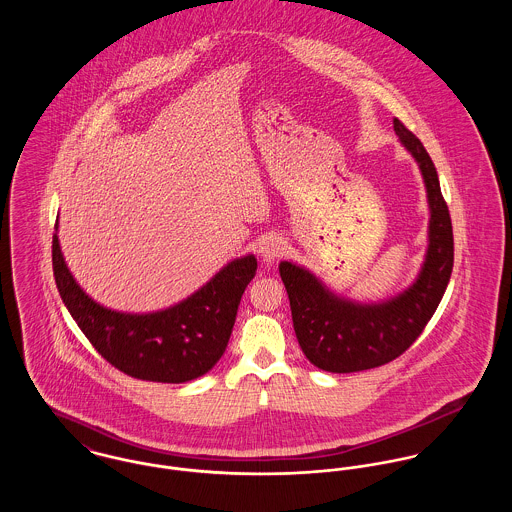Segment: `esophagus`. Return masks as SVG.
Here are the masks:
<instances>
[{
    "label": "esophagus",
    "instance_id": "1",
    "mask_svg": "<svg viewBox=\"0 0 512 512\" xmlns=\"http://www.w3.org/2000/svg\"><path fill=\"white\" fill-rule=\"evenodd\" d=\"M284 250H286L284 240L278 238V236H272V238H268V240L262 244L260 256H262L264 262H274L276 258H280V256L284 254Z\"/></svg>",
    "mask_w": 512,
    "mask_h": 512
}]
</instances>
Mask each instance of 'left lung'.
<instances>
[{"label":"left lung","instance_id":"1","mask_svg":"<svg viewBox=\"0 0 512 512\" xmlns=\"http://www.w3.org/2000/svg\"><path fill=\"white\" fill-rule=\"evenodd\" d=\"M400 144L418 161L430 203V244L416 282L380 303H359L329 292L309 270L280 264L303 355L327 372H359L400 357L438 309L453 270V228L438 171L422 142L394 118Z\"/></svg>","mask_w":512,"mask_h":512}]
</instances>
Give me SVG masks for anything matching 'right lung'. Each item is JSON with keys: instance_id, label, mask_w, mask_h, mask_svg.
Returning a JSON list of instances; mask_svg holds the SVG:
<instances>
[{"instance_id": "right-lung-1", "label": "right lung", "mask_w": 512, "mask_h": 512, "mask_svg": "<svg viewBox=\"0 0 512 512\" xmlns=\"http://www.w3.org/2000/svg\"><path fill=\"white\" fill-rule=\"evenodd\" d=\"M59 228V220L55 224ZM252 254L228 262L201 290L155 313L106 309L82 292L53 236V274L63 303L92 347L128 376L179 384L219 363L246 286L256 276Z\"/></svg>"}]
</instances>
